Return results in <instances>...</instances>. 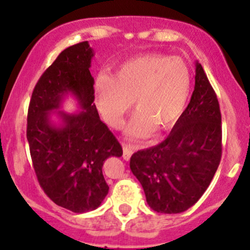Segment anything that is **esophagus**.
<instances>
[{"label":"esophagus","mask_w":250,"mask_h":250,"mask_svg":"<svg viewBox=\"0 0 250 250\" xmlns=\"http://www.w3.org/2000/svg\"><path fill=\"white\" fill-rule=\"evenodd\" d=\"M132 155H133V146L128 145V144H123V158H125V161H128Z\"/></svg>","instance_id":"esophagus-1"}]
</instances>
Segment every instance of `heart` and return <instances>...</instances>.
Wrapping results in <instances>:
<instances>
[{
    "label": "heart",
    "mask_w": 250,
    "mask_h": 250,
    "mask_svg": "<svg viewBox=\"0 0 250 250\" xmlns=\"http://www.w3.org/2000/svg\"><path fill=\"white\" fill-rule=\"evenodd\" d=\"M190 90L185 62L163 54L133 58L121 64L112 77L100 75L94 82L95 103L111 127L122 125L133 102L137 113L127 133L134 138L172 127L185 110Z\"/></svg>",
    "instance_id": "heart-1"
}]
</instances>
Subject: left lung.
Listing matches in <instances>:
<instances>
[{"label":"left lung","mask_w":250,"mask_h":250,"mask_svg":"<svg viewBox=\"0 0 250 250\" xmlns=\"http://www.w3.org/2000/svg\"><path fill=\"white\" fill-rule=\"evenodd\" d=\"M221 113L202 65L196 62L195 89L172 132L158 145L130 157V169L157 213L188 210L208 188L221 160Z\"/></svg>","instance_id":"8db88e82"}]
</instances>
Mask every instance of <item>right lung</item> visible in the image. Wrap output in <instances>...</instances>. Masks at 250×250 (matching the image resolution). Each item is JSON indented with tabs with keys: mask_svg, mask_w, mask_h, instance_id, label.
<instances>
[{
	"mask_svg": "<svg viewBox=\"0 0 250 250\" xmlns=\"http://www.w3.org/2000/svg\"><path fill=\"white\" fill-rule=\"evenodd\" d=\"M93 57L87 41L62 50L35 85L27 111L26 137L37 180L53 202L74 213L102 204L109 192L105 160L123 153L95 107ZM69 94L78 100L77 113L59 110Z\"/></svg>",
	"mask_w": 250,
	"mask_h": 250,
	"instance_id": "add662e5",
	"label": "right lung"
}]
</instances>
